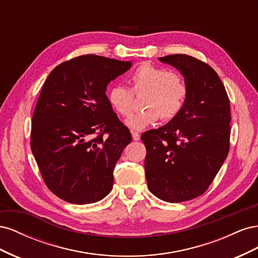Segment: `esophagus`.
I'll return each instance as SVG.
<instances>
[{"label": "esophagus", "mask_w": 258, "mask_h": 258, "mask_svg": "<svg viewBox=\"0 0 258 258\" xmlns=\"http://www.w3.org/2000/svg\"><path fill=\"white\" fill-rule=\"evenodd\" d=\"M132 139H134L135 141H139V140H140V135L138 134V132H132Z\"/></svg>", "instance_id": "34e87169"}]
</instances>
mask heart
I'll list each match as a JSON object with an SVG mask.
<instances>
[{
  "label": "heart",
  "mask_w": 258,
  "mask_h": 258,
  "mask_svg": "<svg viewBox=\"0 0 258 258\" xmlns=\"http://www.w3.org/2000/svg\"><path fill=\"white\" fill-rule=\"evenodd\" d=\"M131 89L122 85H113L108 90L107 100L113 110L120 116L130 115L136 95L145 92L142 100L144 110L131 115L126 124L134 130H143L162 119L170 120L182 111L188 93L185 81L176 73L152 63L138 67L130 75Z\"/></svg>",
  "instance_id": "heart-1"
}]
</instances>
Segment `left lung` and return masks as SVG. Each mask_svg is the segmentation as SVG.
<instances>
[{
  "label": "left lung",
  "mask_w": 258,
  "mask_h": 258,
  "mask_svg": "<svg viewBox=\"0 0 258 258\" xmlns=\"http://www.w3.org/2000/svg\"><path fill=\"white\" fill-rule=\"evenodd\" d=\"M178 70L188 88L174 118L142 135L147 187L156 197L176 204L204 194L229 152L230 105L214 70L187 54L158 58Z\"/></svg>",
  "instance_id": "obj_1"
}]
</instances>
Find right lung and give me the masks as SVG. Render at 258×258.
Returning a JSON list of instances; mask_svg holds the SVG:
<instances>
[{
	"label": "right lung",
	"instance_id": "add662e5",
	"mask_svg": "<svg viewBox=\"0 0 258 258\" xmlns=\"http://www.w3.org/2000/svg\"><path fill=\"white\" fill-rule=\"evenodd\" d=\"M131 66L85 54L59 64L45 81L31 150L45 184L60 199L87 205L112 190L115 165L132 137L108 103L106 87Z\"/></svg>",
	"mask_w": 258,
	"mask_h": 258
}]
</instances>
